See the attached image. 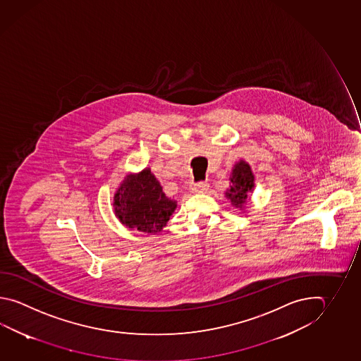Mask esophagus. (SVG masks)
<instances>
[{"mask_svg":"<svg viewBox=\"0 0 361 361\" xmlns=\"http://www.w3.org/2000/svg\"><path fill=\"white\" fill-rule=\"evenodd\" d=\"M208 188H209V184H207V183H197L191 188V191L194 194H202V192L208 190Z\"/></svg>","mask_w":361,"mask_h":361,"instance_id":"obj_1","label":"esophagus"}]
</instances>
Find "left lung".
I'll list each match as a JSON object with an SVG mask.
<instances>
[{
    "mask_svg": "<svg viewBox=\"0 0 361 361\" xmlns=\"http://www.w3.org/2000/svg\"><path fill=\"white\" fill-rule=\"evenodd\" d=\"M230 189L226 191V197L231 200L232 205L243 208L247 203V197L254 189V175L249 164L240 161L235 164L230 176Z\"/></svg>",
    "mask_w": 361,
    "mask_h": 361,
    "instance_id": "obj_1",
    "label": "left lung"
}]
</instances>
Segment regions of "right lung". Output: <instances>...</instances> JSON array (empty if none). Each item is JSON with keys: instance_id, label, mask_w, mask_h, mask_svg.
I'll return each instance as SVG.
<instances>
[{"instance_id": "1", "label": "right lung", "mask_w": 361, "mask_h": 361, "mask_svg": "<svg viewBox=\"0 0 361 361\" xmlns=\"http://www.w3.org/2000/svg\"><path fill=\"white\" fill-rule=\"evenodd\" d=\"M176 207V200L166 197L150 169L125 177L114 197V211L118 221L145 233L162 231Z\"/></svg>"}]
</instances>
